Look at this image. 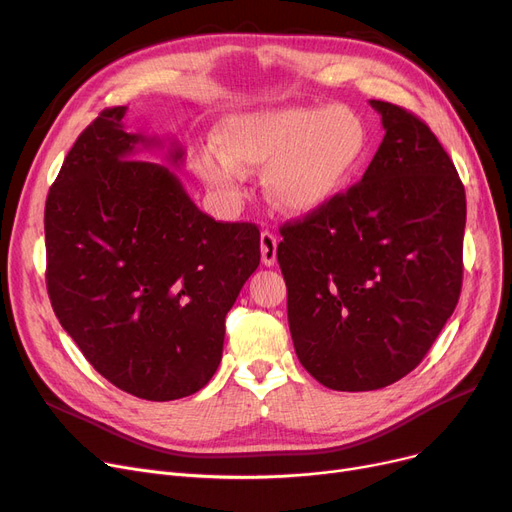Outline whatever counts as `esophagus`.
Segmentation results:
<instances>
[{
	"instance_id": "obj_1",
	"label": "esophagus",
	"mask_w": 512,
	"mask_h": 512,
	"mask_svg": "<svg viewBox=\"0 0 512 512\" xmlns=\"http://www.w3.org/2000/svg\"><path fill=\"white\" fill-rule=\"evenodd\" d=\"M276 251H278V240L270 230L261 232V261L265 265L276 263Z\"/></svg>"
}]
</instances>
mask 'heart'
<instances>
[{"instance_id": "1", "label": "heart", "mask_w": 512, "mask_h": 512, "mask_svg": "<svg viewBox=\"0 0 512 512\" xmlns=\"http://www.w3.org/2000/svg\"><path fill=\"white\" fill-rule=\"evenodd\" d=\"M222 151H205L197 174L226 203L245 191L249 170H261L263 191L286 213H311L330 203L361 168L369 147L365 122L351 107L332 103L236 116L218 132Z\"/></svg>"}]
</instances>
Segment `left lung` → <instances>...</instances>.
Instances as JSON below:
<instances>
[{"mask_svg":"<svg viewBox=\"0 0 512 512\" xmlns=\"http://www.w3.org/2000/svg\"><path fill=\"white\" fill-rule=\"evenodd\" d=\"M386 130L361 182L280 228L278 263L301 365L367 392L411 373L459 303L465 186L429 126L371 99Z\"/></svg>","mask_w":512,"mask_h":512,"instance_id":"1","label":"left lung"}]
</instances>
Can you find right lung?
I'll use <instances>...</instances> for the list:
<instances>
[{"instance_id":"right-lung-1","label":"right lung","mask_w":512,"mask_h":512,"mask_svg":"<svg viewBox=\"0 0 512 512\" xmlns=\"http://www.w3.org/2000/svg\"><path fill=\"white\" fill-rule=\"evenodd\" d=\"M103 110L45 203L47 292L62 328L116 388L145 400L199 392L222 361L226 313L257 270L259 228L215 222L170 166L130 159L164 141ZM166 159L180 166L172 143Z\"/></svg>"}]
</instances>
